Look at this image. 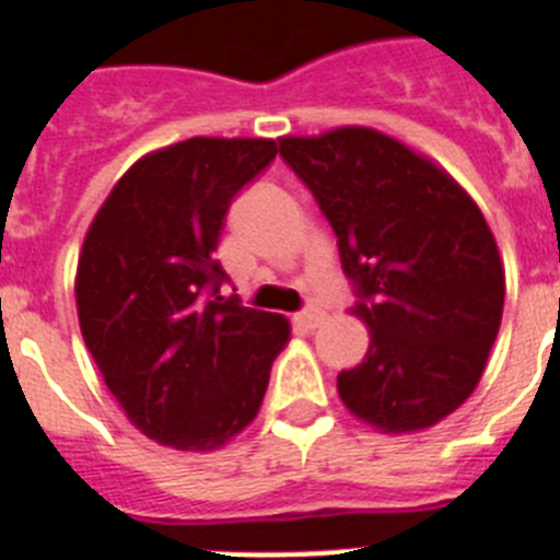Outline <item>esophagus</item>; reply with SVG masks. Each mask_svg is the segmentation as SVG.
Here are the masks:
<instances>
[{
    "label": "esophagus",
    "mask_w": 560,
    "mask_h": 560,
    "mask_svg": "<svg viewBox=\"0 0 560 560\" xmlns=\"http://www.w3.org/2000/svg\"><path fill=\"white\" fill-rule=\"evenodd\" d=\"M323 319H325V314L319 308H305V311H300V314L294 316V323L300 325V328H305V330L319 328V323H323Z\"/></svg>",
    "instance_id": "34e87169"
}]
</instances>
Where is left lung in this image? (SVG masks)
Segmentation results:
<instances>
[{"instance_id":"8db88e82","label":"left lung","mask_w":560,"mask_h":560,"mask_svg":"<svg viewBox=\"0 0 560 560\" xmlns=\"http://www.w3.org/2000/svg\"><path fill=\"white\" fill-rule=\"evenodd\" d=\"M280 156L334 226L370 328L339 398L384 434L434 427L477 389L502 323L491 226L443 167L375 128L280 137Z\"/></svg>"}]
</instances>
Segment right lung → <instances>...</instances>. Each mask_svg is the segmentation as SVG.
I'll list each match as a JSON object with an SVG mask.
<instances>
[{
	"instance_id": "1",
	"label": "right lung",
	"mask_w": 560,
	"mask_h": 560,
	"mask_svg": "<svg viewBox=\"0 0 560 560\" xmlns=\"http://www.w3.org/2000/svg\"><path fill=\"white\" fill-rule=\"evenodd\" d=\"M275 140L192 137L145 153L83 237L75 300L106 387L145 438L212 452L255 420L289 319L224 296L215 260L235 192Z\"/></svg>"
}]
</instances>
